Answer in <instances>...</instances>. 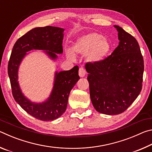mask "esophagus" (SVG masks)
<instances>
[{
    "mask_svg": "<svg viewBox=\"0 0 152 152\" xmlns=\"http://www.w3.org/2000/svg\"><path fill=\"white\" fill-rule=\"evenodd\" d=\"M78 74L80 77H84L86 74V70L83 68H80L78 71Z\"/></svg>",
    "mask_w": 152,
    "mask_h": 152,
    "instance_id": "1",
    "label": "esophagus"
}]
</instances>
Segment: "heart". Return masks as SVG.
I'll return each instance as SVG.
<instances>
[{"mask_svg":"<svg viewBox=\"0 0 152 152\" xmlns=\"http://www.w3.org/2000/svg\"><path fill=\"white\" fill-rule=\"evenodd\" d=\"M74 53L85 56L87 61L92 64H99L103 61L111 50V45L107 38L98 33H89L78 37L72 48ZM67 57L74 58L70 50L67 51Z\"/></svg>","mask_w":152,"mask_h":152,"instance_id":"b5f03b06","label":"heart"}]
</instances>
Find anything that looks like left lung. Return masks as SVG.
<instances>
[{
  "mask_svg": "<svg viewBox=\"0 0 152 152\" xmlns=\"http://www.w3.org/2000/svg\"><path fill=\"white\" fill-rule=\"evenodd\" d=\"M114 27L119 45L102 62L85 65L92 103L96 111L109 115L123 113L137 99L144 70L137 40L123 28Z\"/></svg>",
  "mask_w": 152,
  "mask_h": 152,
  "instance_id": "8db88e82",
  "label": "left lung"
}]
</instances>
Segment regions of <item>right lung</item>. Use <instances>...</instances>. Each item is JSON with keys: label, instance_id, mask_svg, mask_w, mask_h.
<instances>
[{"label": "right lung", "instance_id": "1", "mask_svg": "<svg viewBox=\"0 0 152 152\" xmlns=\"http://www.w3.org/2000/svg\"><path fill=\"white\" fill-rule=\"evenodd\" d=\"M64 29L57 27H35L20 37L15 43L8 64V74L14 99L32 117L43 121L55 120L63 115L71 90L78 81V66L70 70L56 72L51 94L43 102H31L23 94L18 82V70L23 59L31 50H44L52 60L62 53Z\"/></svg>", "mask_w": 152, "mask_h": 152}]
</instances>
